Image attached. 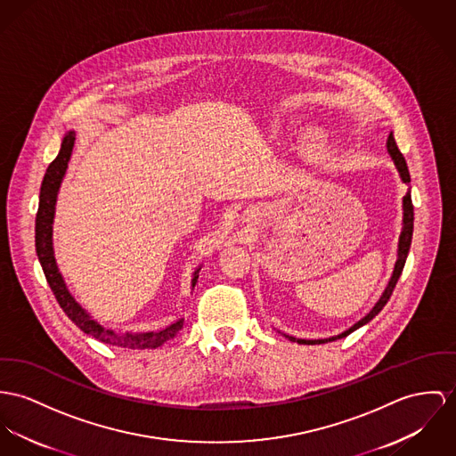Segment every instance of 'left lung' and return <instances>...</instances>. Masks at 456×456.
Listing matches in <instances>:
<instances>
[{
	"mask_svg": "<svg viewBox=\"0 0 456 456\" xmlns=\"http://www.w3.org/2000/svg\"><path fill=\"white\" fill-rule=\"evenodd\" d=\"M387 151H388V154H390V158H392V161H394V165H395V168H397V172H399V175H401V180H403L404 183H410L411 178H410L406 159H404V156L401 154L397 143L394 141L392 132H390V135H388V139H387ZM411 238H413V203H411V194H410V191H408L406 196L403 198V229H401L399 245H397V260H395L394 273H392L390 281H388V284H387L386 291L382 293V297H380V300L375 304V307H373L368 314L364 315L361 321H357L354 326H351L349 330H346L344 333H340V335H337V337L321 338V340H302V338H295V337L286 335V338L291 340V342L304 344V346L326 344V342H333V340H337V338H344V337L351 335L352 331H355L357 328H361V326H364L366 322H370L375 315L379 314V313L386 307V304L388 302V298H390L394 288H395V282L399 280V276H401V273H403V267H404V264H406V258H408V251H410V246H411Z\"/></svg>",
	"mask_w": 456,
	"mask_h": 456,
	"instance_id": "obj_1",
	"label": "left lung"
}]
</instances>
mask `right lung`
I'll return each mask as SVG.
<instances>
[{
	"label": "right lung",
	"mask_w": 456,
	"mask_h": 456,
	"mask_svg": "<svg viewBox=\"0 0 456 456\" xmlns=\"http://www.w3.org/2000/svg\"><path fill=\"white\" fill-rule=\"evenodd\" d=\"M74 141H76V134L70 130L66 134L57 158L46 168V174H45L43 182H41L39 207H37V213H36V253H37L39 264L43 267L45 278L48 281V284H50L59 305L62 307V311L86 335H92L94 338H97L104 344L116 346V347H121V349H134V351L156 349V347L163 346L167 340L175 337L183 326V319H178L176 322L167 326L161 331L118 333L114 330H109V328L102 326L99 321H95L74 300V297L70 295L69 289L66 286V281H64L59 267H57L55 255H53V241H52V232H53L52 225H53V216H55L57 194H59L61 183H62L66 170H68V163H69L70 154H72ZM200 269L201 267H198L192 274V281H191L192 288L196 286V281L200 278Z\"/></svg>",
	"instance_id": "obj_1"
}]
</instances>
